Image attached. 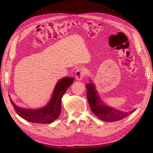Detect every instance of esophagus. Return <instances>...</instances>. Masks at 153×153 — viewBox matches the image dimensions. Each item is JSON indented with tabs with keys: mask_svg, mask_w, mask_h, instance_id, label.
<instances>
[{
	"mask_svg": "<svg viewBox=\"0 0 153 153\" xmlns=\"http://www.w3.org/2000/svg\"><path fill=\"white\" fill-rule=\"evenodd\" d=\"M85 69L83 68H79L76 69L75 73V76L78 80H82L85 75Z\"/></svg>",
	"mask_w": 153,
	"mask_h": 153,
	"instance_id": "obj_1",
	"label": "esophagus"
}]
</instances>
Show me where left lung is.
Returning a JSON list of instances; mask_svg holds the SVG:
<instances>
[{
	"label": "left lung",
	"mask_w": 153,
	"mask_h": 153,
	"mask_svg": "<svg viewBox=\"0 0 153 153\" xmlns=\"http://www.w3.org/2000/svg\"><path fill=\"white\" fill-rule=\"evenodd\" d=\"M89 82L90 83L86 84L87 98L92 112L100 120L106 122L117 121L126 117L135 110L136 108L124 112L106 105L101 99L94 83L91 79Z\"/></svg>",
	"instance_id": "obj_1"
}]
</instances>
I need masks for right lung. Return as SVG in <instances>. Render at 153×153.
I'll list each match as a JSON object with an SVG mask.
<instances>
[{
	"label": "right lung",
	"instance_id": "1",
	"mask_svg": "<svg viewBox=\"0 0 153 153\" xmlns=\"http://www.w3.org/2000/svg\"><path fill=\"white\" fill-rule=\"evenodd\" d=\"M74 80L75 78L73 77H64L60 79L55 86L48 103L43 107L34 109L22 108L10 98L11 103L17 114L27 121L36 124L52 123L61 114V98Z\"/></svg>",
	"mask_w": 153,
	"mask_h": 153
}]
</instances>
